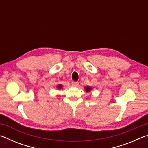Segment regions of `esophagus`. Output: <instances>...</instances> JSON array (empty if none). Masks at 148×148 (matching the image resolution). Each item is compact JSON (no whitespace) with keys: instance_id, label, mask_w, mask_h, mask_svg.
I'll return each instance as SVG.
<instances>
[{"instance_id":"obj_1","label":"esophagus","mask_w":148,"mask_h":148,"mask_svg":"<svg viewBox=\"0 0 148 148\" xmlns=\"http://www.w3.org/2000/svg\"><path fill=\"white\" fill-rule=\"evenodd\" d=\"M71 84H72V86H75V87H76V86H77L79 85V83L78 82H72V83H71Z\"/></svg>"}]
</instances>
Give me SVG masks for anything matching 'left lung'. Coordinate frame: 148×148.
Here are the masks:
<instances>
[{"label":"left lung","instance_id":"left-lung-1","mask_svg":"<svg viewBox=\"0 0 148 148\" xmlns=\"http://www.w3.org/2000/svg\"><path fill=\"white\" fill-rule=\"evenodd\" d=\"M91 89V88L90 87H86V91H87V92H88V91H90V90Z\"/></svg>","mask_w":148,"mask_h":148}]
</instances>
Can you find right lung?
I'll use <instances>...</instances> for the list:
<instances>
[{
    "mask_svg": "<svg viewBox=\"0 0 148 148\" xmlns=\"http://www.w3.org/2000/svg\"><path fill=\"white\" fill-rule=\"evenodd\" d=\"M57 87H58V89H61L62 87V86L61 85H59V86H57Z\"/></svg>",
    "mask_w": 148,
    "mask_h": 148,
    "instance_id": "right-lung-1",
    "label": "right lung"
}]
</instances>
